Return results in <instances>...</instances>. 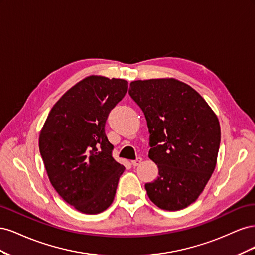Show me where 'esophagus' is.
<instances>
[{
	"instance_id": "34e87169",
	"label": "esophagus",
	"mask_w": 255,
	"mask_h": 255,
	"mask_svg": "<svg viewBox=\"0 0 255 255\" xmlns=\"http://www.w3.org/2000/svg\"><path fill=\"white\" fill-rule=\"evenodd\" d=\"M141 161H142V158L141 157H138L135 160H132V165L134 167H137V166H139L141 164Z\"/></svg>"
}]
</instances>
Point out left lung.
Listing matches in <instances>:
<instances>
[{"mask_svg":"<svg viewBox=\"0 0 255 255\" xmlns=\"http://www.w3.org/2000/svg\"><path fill=\"white\" fill-rule=\"evenodd\" d=\"M128 95L144 114L149 157L158 176L144 188L161 210L195 202L214 172L220 145L217 116L187 84L173 79L135 81Z\"/></svg>","mask_w":255,"mask_h":255,"instance_id":"1","label":"left lung"}]
</instances>
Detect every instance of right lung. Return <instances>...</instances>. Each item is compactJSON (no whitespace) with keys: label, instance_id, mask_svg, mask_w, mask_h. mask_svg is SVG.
Here are the masks:
<instances>
[{"label":"right lung","instance_id":"1","mask_svg":"<svg viewBox=\"0 0 255 255\" xmlns=\"http://www.w3.org/2000/svg\"><path fill=\"white\" fill-rule=\"evenodd\" d=\"M128 82L91 75L53 106L39 136V151L52 186L84 214L109 207L125 166L112 156L105 123L128 91Z\"/></svg>","mask_w":255,"mask_h":255}]
</instances>
